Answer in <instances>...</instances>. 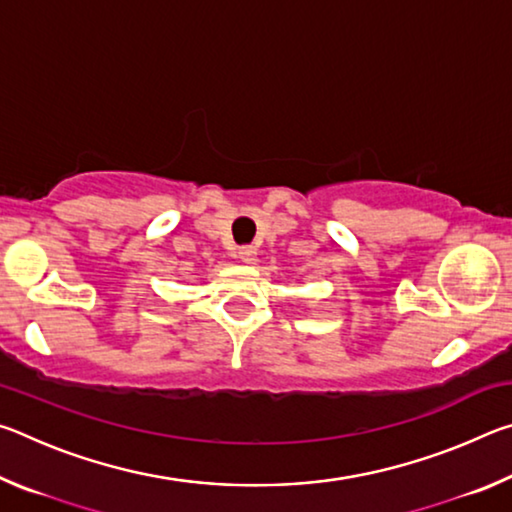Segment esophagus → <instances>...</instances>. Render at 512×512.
<instances>
[{"instance_id":"34e87169","label":"esophagus","mask_w":512,"mask_h":512,"mask_svg":"<svg viewBox=\"0 0 512 512\" xmlns=\"http://www.w3.org/2000/svg\"><path fill=\"white\" fill-rule=\"evenodd\" d=\"M255 255H257V248L255 246H241L239 248V259H241V262L250 264L255 259Z\"/></svg>"}]
</instances>
